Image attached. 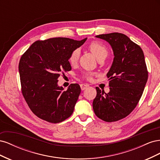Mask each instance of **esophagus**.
Instances as JSON below:
<instances>
[{
  "mask_svg": "<svg viewBox=\"0 0 160 160\" xmlns=\"http://www.w3.org/2000/svg\"><path fill=\"white\" fill-rule=\"evenodd\" d=\"M80 86H81V90L82 91H83V90H85V89H87L89 87V85H88V84H81L80 85Z\"/></svg>",
  "mask_w": 160,
  "mask_h": 160,
  "instance_id": "obj_1",
  "label": "esophagus"
}]
</instances>
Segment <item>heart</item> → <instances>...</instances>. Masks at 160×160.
Listing matches in <instances>:
<instances>
[{
    "label": "heart",
    "mask_w": 160,
    "mask_h": 160,
    "mask_svg": "<svg viewBox=\"0 0 160 160\" xmlns=\"http://www.w3.org/2000/svg\"><path fill=\"white\" fill-rule=\"evenodd\" d=\"M88 48L91 51V52L93 53L98 59H99L100 58L106 57L108 55V51L107 47L99 42L93 41L91 42L88 46ZM79 57H80V50L79 49H76L74 51H72L69 58V62L70 65L72 66L75 65L79 61ZM95 75V73L92 72H85L83 74L85 78L89 81L92 80Z\"/></svg>",
    "instance_id": "heart-1"
}]
</instances>
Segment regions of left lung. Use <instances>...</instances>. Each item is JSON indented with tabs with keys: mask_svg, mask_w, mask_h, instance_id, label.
Instances as JSON below:
<instances>
[{
	"mask_svg": "<svg viewBox=\"0 0 160 160\" xmlns=\"http://www.w3.org/2000/svg\"><path fill=\"white\" fill-rule=\"evenodd\" d=\"M112 47L114 59L108 72L109 92L96 88L93 108L98 117L107 122L127 117L141 98L148 78L144 54L138 45L124 34L112 32L97 35Z\"/></svg>",
	"mask_w": 160,
	"mask_h": 160,
	"instance_id": "1",
	"label": "left lung"
}]
</instances>
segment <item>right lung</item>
Segmentation results:
<instances>
[{
	"mask_svg": "<svg viewBox=\"0 0 160 160\" xmlns=\"http://www.w3.org/2000/svg\"><path fill=\"white\" fill-rule=\"evenodd\" d=\"M87 40L65 37L37 41L22 55L18 64L21 90L28 107L38 118L48 122H63L72 115L81 93L79 85L72 83L66 91L58 86V78L71 67L72 51Z\"/></svg>",
	"mask_w": 160,
	"mask_h": 160,
	"instance_id": "add662e5",
	"label": "right lung"
}]
</instances>
